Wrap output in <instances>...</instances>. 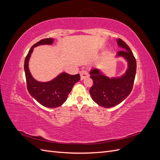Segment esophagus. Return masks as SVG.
I'll use <instances>...</instances> for the list:
<instances>
[{"label":"esophagus","mask_w":160,"mask_h":160,"mask_svg":"<svg viewBox=\"0 0 160 160\" xmlns=\"http://www.w3.org/2000/svg\"><path fill=\"white\" fill-rule=\"evenodd\" d=\"M80 75H81V80H83L87 77H89V73L85 71H81L80 72Z\"/></svg>","instance_id":"obj_1"}]
</instances>
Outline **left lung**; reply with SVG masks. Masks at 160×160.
Masks as SVG:
<instances>
[{"label":"left lung","instance_id":"8db88e82","mask_svg":"<svg viewBox=\"0 0 160 160\" xmlns=\"http://www.w3.org/2000/svg\"><path fill=\"white\" fill-rule=\"evenodd\" d=\"M118 45L124 50L118 52L115 57H123L128 62V69L119 77L109 78L99 69L90 71L93 85L89 90L91 98L101 107H115L127 98L132 90L136 72V60L129 46L122 39H117Z\"/></svg>","mask_w":160,"mask_h":160}]
</instances>
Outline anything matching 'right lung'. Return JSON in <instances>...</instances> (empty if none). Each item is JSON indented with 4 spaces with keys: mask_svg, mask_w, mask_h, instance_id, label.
Wrapping results in <instances>:
<instances>
[{
    "mask_svg": "<svg viewBox=\"0 0 160 160\" xmlns=\"http://www.w3.org/2000/svg\"><path fill=\"white\" fill-rule=\"evenodd\" d=\"M53 41V38H49L35 43L28 51L24 65L28 93L41 105L48 108H56L63 104L72 87L80 80L79 74L71 75L64 72L47 82L38 81L33 78L28 68V62L34 48L39 45H52Z\"/></svg>",
    "mask_w": 160,
    "mask_h": 160,
    "instance_id": "add662e5",
    "label": "right lung"
}]
</instances>
